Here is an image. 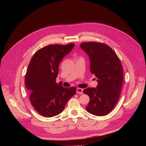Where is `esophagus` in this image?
I'll return each mask as SVG.
<instances>
[{"label": "esophagus", "instance_id": "esophagus-1", "mask_svg": "<svg viewBox=\"0 0 146 146\" xmlns=\"http://www.w3.org/2000/svg\"><path fill=\"white\" fill-rule=\"evenodd\" d=\"M76 92H77V93H78L80 94H83V90L81 89V88H78L76 90Z\"/></svg>", "mask_w": 146, "mask_h": 146}]
</instances>
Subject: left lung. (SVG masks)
<instances>
[{"label": "left lung", "mask_w": 146, "mask_h": 146, "mask_svg": "<svg viewBox=\"0 0 146 146\" xmlns=\"http://www.w3.org/2000/svg\"><path fill=\"white\" fill-rule=\"evenodd\" d=\"M89 56L91 73L98 78L96 88L83 91L90 97L87 111L96 116L110 113L119 99L123 82V69L117 54L109 46L91 41L80 44Z\"/></svg>", "instance_id": "1"}]
</instances>
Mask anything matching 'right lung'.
I'll list each match as a JSON object with an SVG mask.
<instances>
[{
    "label": "right lung",
    "instance_id": "add662e5",
    "mask_svg": "<svg viewBox=\"0 0 146 146\" xmlns=\"http://www.w3.org/2000/svg\"><path fill=\"white\" fill-rule=\"evenodd\" d=\"M74 46L73 43L48 45L36 51L30 61L25 86L32 106L41 115H58L76 92L75 87L65 88L56 82L60 62Z\"/></svg>",
    "mask_w": 146,
    "mask_h": 146
}]
</instances>
